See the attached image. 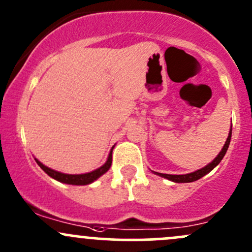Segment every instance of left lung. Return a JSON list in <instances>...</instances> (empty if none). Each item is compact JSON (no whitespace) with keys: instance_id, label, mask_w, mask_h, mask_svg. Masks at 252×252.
<instances>
[{"instance_id":"8db88e82","label":"left lung","mask_w":252,"mask_h":252,"mask_svg":"<svg viewBox=\"0 0 252 252\" xmlns=\"http://www.w3.org/2000/svg\"><path fill=\"white\" fill-rule=\"evenodd\" d=\"M231 137H232V125H231V129H229L228 137H227V139H226V143H224L223 148L221 149V151L219 153V155L216 156V158H214L210 163H208L207 166L203 167V168H201V169L194 170V172L189 173V174H163V173H158V172H154V173L159 175V177L166 178V179L173 181V183H192V181L201 179L202 177H204L205 174H208L209 172H212V170L215 168L219 163H220L221 159L223 158L224 154H226L227 149H228L229 142H231Z\"/></svg>"}]
</instances>
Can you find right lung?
Listing matches in <instances>:
<instances>
[{
    "label": "right lung",
    "instance_id": "1",
    "mask_svg": "<svg viewBox=\"0 0 252 252\" xmlns=\"http://www.w3.org/2000/svg\"><path fill=\"white\" fill-rule=\"evenodd\" d=\"M114 147H113L112 150H110L107 161H105L103 166H101L99 168L93 170V172L84 173V174H66V173L58 172V170L51 169L49 167L44 166V164H43L40 161H38L37 158L34 159H36L37 164H38L40 168L44 170V172L47 173L50 178H53V179L60 181V183H63V184H68V185H89V184L94 183V180H97L99 177H102L104 173H107L108 170H109L110 166H112V153Z\"/></svg>",
    "mask_w": 252,
    "mask_h": 252
}]
</instances>
